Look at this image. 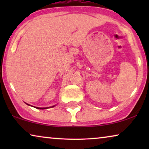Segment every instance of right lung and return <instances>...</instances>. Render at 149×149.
<instances>
[{"mask_svg": "<svg viewBox=\"0 0 149 149\" xmlns=\"http://www.w3.org/2000/svg\"><path fill=\"white\" fill-rule=\"evenodd\" d=\"M28 105H29V104H28ZM52 107H54V106H53ZM35 108H36V109H48V107H46V108H38V107H35ZM51 108V107H50Z\"/></svg>", "mask_w": 149, "mask_h": 149, "instance_id": "add662e5", "label": "right lung"}]
</instances>
